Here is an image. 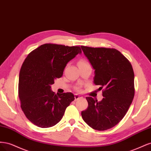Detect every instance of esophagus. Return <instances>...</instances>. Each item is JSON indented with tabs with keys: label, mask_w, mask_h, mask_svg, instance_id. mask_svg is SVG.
I'll use <instances>...</instances> for the list:
<instances>
[{
	"label": "esophagus",
	"mask_w": 151,
	"mask_h": 151,
	"mask_svg": "<svg viewBox=\"0 0 151 151\" xmlns=\"http://www.w3.org/2000/svg\"><path fill=\"white\" fill-rule=\"evenodd\" d=\"M74 98H75V99L76 100H77V99H81L82 98V96H81L80 95H79V94H75V96H74Z\"/></svg>",
	"instance_id": "esophagus-1"
}]
</instances>
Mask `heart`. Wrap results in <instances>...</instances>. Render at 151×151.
I'll use <instances>...</instances> for the list:
<instances>
[{
	"label": "heart",
	"mask_w": 151,
	"mask_h": 151,
	"mask_svg": "<svg viewBox=\"0 0 151 151\" xmlns=\"http://www.w3.org/2000/svg\"><path fill=\"white\" fill-rule=\"evenodd\" d=\"M89 65V63L87 62L86 61H85V60H81L79 62V63H78V65L79 66H83V65Z\"/></svg>",
	"instance_id": "heart-1"
}]
</instances>
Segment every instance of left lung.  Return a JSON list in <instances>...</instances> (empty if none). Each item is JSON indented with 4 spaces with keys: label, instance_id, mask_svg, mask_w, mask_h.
Segmentation results:
<instances>
[{
    "label": "left lung",
    "instance_id": "obj_1",
    "mask_svg": "<svg viewBox=\"0 0 151 151\" xmlns=\"http://www.w3.org/2000/svg\"><path fill=\"white\" fill-rule=\"evenodd\" d=\"M94 70L93 83L104 88L101 101L86 97L88 107L82 111L84 121L97 130L117 125L125 116L134 97V73L130 62L114 48L81 46Z\"/></svg>",
    "mask_w": 151,
    "mask_h": 151
}]
</instances>
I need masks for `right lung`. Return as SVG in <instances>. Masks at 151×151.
I'll use <instances>...</instances> for the list:
<instances>
[{
  "mask_svg": "<svg viewBox=\"0 0 151 151\" xmlns=\"http://www.w3.org/2000/svg\"><path fill=\"white\" fill-rule=\"evenodd\" d=\"M78 53H82L79 47L47 43L26 58L19 72L18 93L22 111L34 125L41 128L55 125L75 99L72 93L55 94L51 86Z\"/></svg>",
  "mask_w": 151,
  "mask_h": 151,
  "instance_id": "right-lung-1",
  "label": "right lung"
}]
</instances>
